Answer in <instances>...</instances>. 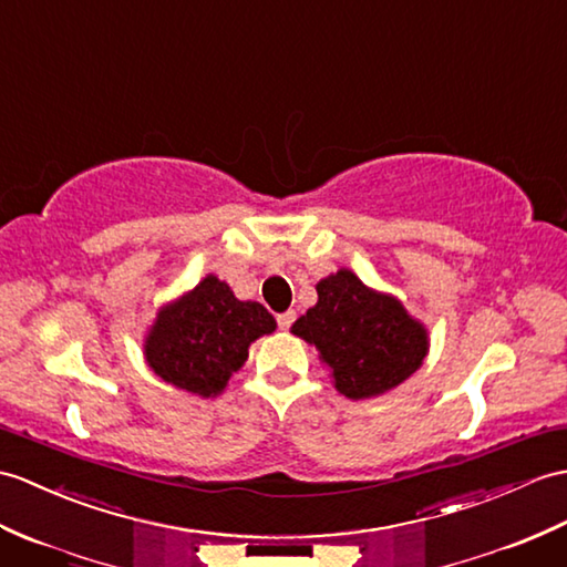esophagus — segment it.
<instances>
[{
	"mask_svg": "<svg viewBox=\"0 0 567 567\" xmlns=\"http://www.w3.org/2000/svg\"><path fill=\"white\" fill-rule=\"evenodd\" d=\"M295 319H297V313H295V311H285V313H280V316H278V326L282 328V331H287V328L295 323Z\"/></svg>",
	"mask_w": 567,
	"mask_h": 567,
	"instance_id": "1",
	"label": "esophagus"
}]
</instances>
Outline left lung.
Wrapping results in <instances>:
<instances>
[{"instance_id":"left-lung-1","label":"left lung","mask_w":567,"mask_h":567,"mask_svg":"<svg viewBox=\"0 0 567 567\" xmlns=\"http://www.w3.org/2000/svg\"><path fill=\"white\" fill-rule=\"evenodd\" d=\"M319 301L292 323V333L319 350L338 393L377 399L415 374L430 350L423 321L403 301L364 285L348 268L316 282Z\"/></svg>"}]
</instances>
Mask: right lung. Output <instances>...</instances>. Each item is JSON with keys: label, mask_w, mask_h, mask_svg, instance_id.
Listing matches in <instances>:
<instances>
[{"label": "right lung", "mask_w": 567, "mask_h": 567, "mask_svg": "<svg viewBox=\"0 0 567 567\" xmlns=\"http://www.w3.org/2000/svg\"><path fill=\"white\" fill-rule=\"evenodd\" d=\"M275 328L266 307L236 299L231 287L209 272L156 311L144 333V360L166 384L215 399L244 367L251 343Z\"/></svg>", "instance_id": "add662e5"}]
</instances>
